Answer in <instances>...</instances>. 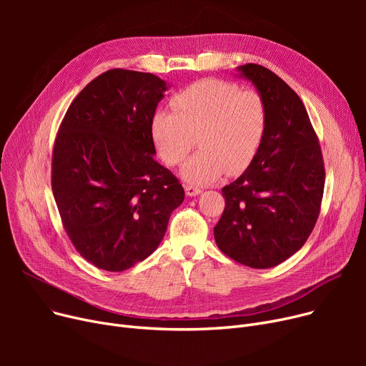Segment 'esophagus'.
I'll return each mask as SVG.
<instances>
[{
  "mask_svg": "<svg viewBox=\"0 0 366 366\" xmlns=\"http://www.w3.org/2000/svg\"><path fill=\"white\" fill-rule=\"evenodd\" d=\"M200 191H202L200 187H196V185H185V193H187V196H189V197L200 194Z\"/></svg>",
  "mask_w": 366,
  "mask_h": 366,
  "instance_id": "esophagus-1",
  "label": "esophagus"
}]
</instances>
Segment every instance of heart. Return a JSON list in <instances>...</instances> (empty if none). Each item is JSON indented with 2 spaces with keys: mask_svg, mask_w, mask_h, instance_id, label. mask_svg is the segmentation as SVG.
<instances>
[{
  "mask_svg": "<svg viewBox=\"0 0 366 366\" xmlns=\"http://www.w3.org/2000/svg\"><path fill=\"white\" fill-rule=\"evenodd\" d=\"M175 112L157 111L152 141L163 162L179 164L197 144L200 151L182 167L193 184L234 177L255 159L267 129V107L255 90L225 80H200L172 96Z\"/></svg>",
  "mask_w": 366,
  "mask_h": 366,
  "instance_id": "1",
  "label": "heart"
}]
</instances>
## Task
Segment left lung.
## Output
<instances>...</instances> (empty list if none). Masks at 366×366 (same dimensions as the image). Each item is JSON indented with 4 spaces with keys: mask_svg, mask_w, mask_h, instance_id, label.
<instances>
[{
    "mask_svg": "<svg viewBox=\"0 0 366 366\" xmlns=\"http://www.w3.org/2000/svg\"><path fill=\"white\" fill-rule=\"evenodd\" d=\"M239 71L262 96L267 129L252 163L221 189L225 207L214 234L227 257L252 268H272L300 251L312 234L325 164L300 96L265 66L246 64Z\"/></svg>",
    "mask_w": 366,
    "mask_h": 366,
    "instance_id": "1",
    "label": "left lung"
}]
</instances>
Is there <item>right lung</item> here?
Masks as SVG:
<instances>
[{
	"mask_svg": "<svg viewBox=\"0 0 366 366\" xmlns=\"http://www.w3.org/2000/svg\"><path fill=\"white\" fill-rule=\"evenodd\" d=\"M166 83L109 69L72 101L51 154V189L75 251L123 272L149 257L184 202L173 173L154 160L151 120Z\"/></svg>",
	"mask_w": 366,
	"mask_h": 366,
	"instance_id": "obj_1",
	"label": "right lung"
}]
</instances>
